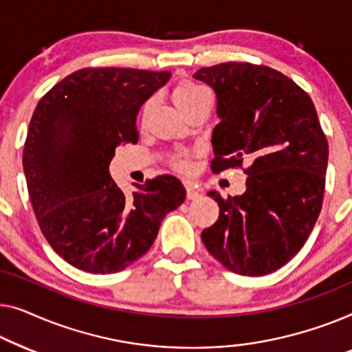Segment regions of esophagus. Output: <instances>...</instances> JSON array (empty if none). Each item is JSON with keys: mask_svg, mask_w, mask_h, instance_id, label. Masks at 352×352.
<instances>
[{"mask_svg": "<svg viewBox=\"0 0 352 352\" xmlns=\"http://www.w3.org/2000/svg\"><path fill=\"white\" fill-rule=\"evenodd\" d=\"M185 188H186V197H188V199H197V197L201 196L199 190H197V188L192 185V183H186Z\"/></svg>", "mask_w": 352, "mask_h": 352, "instance_id": "34e87169", "label": "esophagus"}]
</instances>
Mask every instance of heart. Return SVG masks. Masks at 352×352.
Wrapping results in <instances>:
<instances>
[{
	"mask_svg": "<svg viewBox=\"0 0 352 352\" xmlns=\"http://www.w3.org/2000/svg\"><path fill=\"white\" fill-rule=\"evenodd\" d=\"M206 96L207 92L204 89L191 81L178 82L174 89V92H172L175 105L180 108L183 113ZM172 166H174L177 170H188L190 169V157H188V155H177L172 157Z\"/></svg>",
	"mask_w": 352,
	"mask_h": 352,
	"instance_id": "heart-1",
	"label": "heart"
}]
</instances>
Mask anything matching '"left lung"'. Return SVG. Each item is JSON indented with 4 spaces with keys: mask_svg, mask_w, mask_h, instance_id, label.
Listing matches in <instances>:
<instances>
[{
    "mask_svg": "<svg viewBox=\"0 0 352 352\" xmlns=\"http://www.w3.org/2000/svg\"><path fill=\"white\" fill-rule=\"evenodd\" d=\"M192 76L217 96L212 170L249 164L244 195L209 192L220 214L202 242L232 273L270 274L298 254L322 209L329 143L314 103L263 65L226 62Z\"/></svg>",
    "mask_w": 352,
    "mask_h": 352,
    "instance_id": "left-lung-1",
    "label": "left lung"
}]
</instances>
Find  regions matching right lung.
Listing matches in <instances>:
<instances>
[{
  "instance_id": "1",
  "label": "right lung",
  "mask_w": 352,
  "mask_h": 352,
  "mask_svg": "<svg viewBox=\"0 0 352 352\" xmlns=\"http://www.w3.org/2000/svg\"><path fill=\"white\" fill-rule=\"evenodd\" d=\"M169 78L170 72L82 68L34 108L23 146L30 201L49 244L78 270L127 268L185 201L172 175L146 180L127 197L108 170L116 146L138 142V110Z\"/></svg>"
}]
</instances>
